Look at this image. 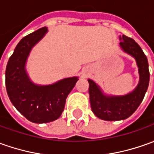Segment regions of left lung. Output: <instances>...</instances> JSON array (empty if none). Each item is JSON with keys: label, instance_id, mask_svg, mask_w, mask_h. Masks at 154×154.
Returning <instances> with one entry per match:
<instances>
[{"label": "left lung", "instance_id": "8db88e82", "mask_svg": "<svg viewBox=\"0 0 154 154\" xmlns=\"http://www.w3.org/2000/svg\"><path fill=\"white\" fill-rule=\"evenodd\" d=\"M122 50L132 55L138 66L140 81L133 92L125 96H104L94 82L88 79L89 99L93 112L104 121H121L131 116L142 103L149 83V70L147 56L131 38L120 36Z\"/></svg>", "mask_w": 154, "mask_h": 154}]
</instances>
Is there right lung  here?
<instances>
[{
	"mask_svg": "<svg viewBox=\"0 0 154 154\" xmlns=\"http://www.w3.org/2000/svg\"><path fill=\"white\" fill-rule=\"evenodd\" d=\"M44 27L23 38L9 58L6 69V88L12 104L25 118L33 123L57 120L63 111L66 99L77 77H69L52 85L38 86L29 80L25 63L33 46L44 37Z\"/></svg>",
	"mask_w": 154,
	"mask_h": 154,
	"instance_id": "1",
	"label": "right lung"
}]
</instances>
